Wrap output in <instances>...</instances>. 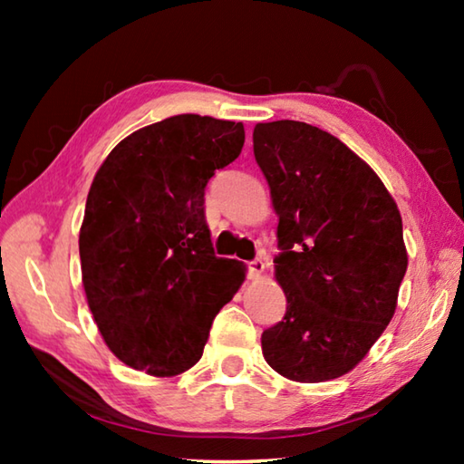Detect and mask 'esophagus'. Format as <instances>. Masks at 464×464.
I'll use <instances>...</instances> for the list:
<instances>
[{
    "label": "esophagus",
    "mask_w": 464,
    "mask_h": 464,
    "mask_svg": "<svg viewBox=\"0 0 464 464\" xmlns=\"http://www.w3.org/2000/svg\"><path fill=\"white\" fill-rule=\"evenodd\" d=\"M266 270V262L262 260V257H256V260L247 262V272H249V278L257 280L262 276V272Z\"/></svg>",
    "instance_id": "34e87169"
}]
</instances>
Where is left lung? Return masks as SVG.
Here are the masks:
<instances>
[{
	"instance_id": "8db88e82",
	"label": "left lung",
	"mask_w": 464,
	"mask_h": 464,
	"mask_svg": "<svg viewBox=\"0 0 464 464\" xmlns=\"http://www.w3.org/2000/svg\"><path fill=\"white\" fill-rule=\"evenodd\" d=\"M254 155L278 215L274 274L286 313L262 334L278 374L324 382L350 372L395 315L407 270L401 215L366 161L307 122H260Z\"/></svg>"
}]
</instances>
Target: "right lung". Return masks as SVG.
Here are the masks:
<instances>
[{
    "label": "right lung",
    "instance_id": "add662e5",
    "mask_svg": "<svg viewBox=\"0 0 464 464\" xmlns=\"http://www.w3.org/2000/svg\"><path fill=\"white\" fill-rule=\"evenodd\" d=\"M243 140L241 122L178 114L122 139L93 176L82 282L110 352L135 371L192 368L246 280L241 262L215 256L204 218V188Z\"/></svg>",
    "mask_w": 464,
    "mask_h": 464
}]
</instances>
